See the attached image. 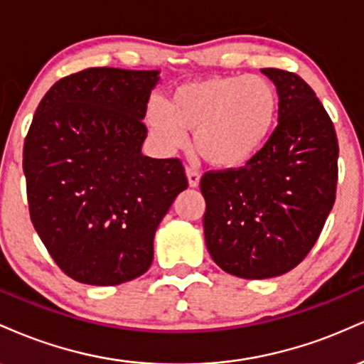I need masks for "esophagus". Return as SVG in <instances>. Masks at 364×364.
<instances>
[{
    "instance_id": "obj_1",
    "label": "esophagus",
    "mask_w": 364,
    "mask_h": 364,
    "mask_svg": "<svg viewBox=\"0 0 364 364\" xmlns=\"http://www.w3.org/2000/svg\"><path fill=\"white\" fill-rule=\"evenodd\" d=\"M186 173H187V181H189V186L191 187H198L199 182H200V175H199L198 170L192 168V166H187Z\"/></svg>"
}]
</instances>
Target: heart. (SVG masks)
Instances as JSON below:
<instances>
[{
    "label": "heart",
    "instance_id": "b5f03b06",
    "mask_svg": "<svg viewBox=\"0 0 364 364\" xmlns=\"http://www.w3.org/2000/svg\"><path fill=\"white\" fill-rule=\"evenodd\" d=\"M279 112L274 85L262 76H211L187 81L168 102L148 107L146 124L161 149L175 151L194 131L198 155L218 168L250 161L271 138Z\"/></svg>",
    "mask_w": 364,
    "mask_h": 364
}]
</instances>
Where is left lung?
Here are the masks:
<instances>
[{"instance_id": "8db88e82", "label": "left lung", "mask_w": 364, "mask_h": 364, "mask_svg": "<svg viewBox=\"0 0 364 364\" xmlns=\"http://www.w3.org/2000/svg\"><path fill=\"white\" fill-rule=\"evenodd\" d=\"M260 71L279 97L274 132L245 166L200 178L209 254L243 279L296 267L326 225L337 186L336 129L314 90L294 73Z\"/></svg>"}]
</instances>
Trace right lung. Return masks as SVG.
I'll list each match as a JSON object with an SVG mask.
<instances>
[{
	"mask_svg": "<svg viewBox=\"0 0 364 364\" xmlns=\"http://www.w3.org/2000/svg\"><path fill=\"white\" fill-rule=\"evenodd\" d=\"M160 71L88 68L38 104L23 144L30 220L78 283L115 286L153 262V238L187 189L178 158L144 156L143 124Z\"/></svg>",
	"mask_w": 364,
	"mask_h": 364,
	"instance_id": "right-lung-1",
	"label": "right lung"
}]
</instances>
